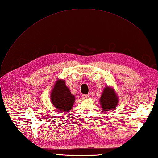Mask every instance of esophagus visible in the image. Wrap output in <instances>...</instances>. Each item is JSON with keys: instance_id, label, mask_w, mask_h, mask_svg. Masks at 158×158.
<instances>
[{"instance_id": "34e87169", "label": "esophagus", "mask_w": 158, "mask_h": 158, "mask_svg": "<svg viewBox=\"0 0 158 158\" xmlns=\"http://www.w3.org/2000/svg\"><path fill=\"white\" fill-rule=\"evenodd\" d=\"M89 95H88V94H84V95H83L82 96V99H88V98H89Z\"/></svg>"}]
</instances>
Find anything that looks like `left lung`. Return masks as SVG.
<instances>
[{
	"label": "left lung",
	"instance_id": "obj_1",
	"mask_svg": "<svg viewBox=\"0 0 158 158\" xmlns=\"http://www.w3.org/2000/svg\"><path fill=\"white\" fill-rule=\"evenodd\" d=\"M118 102V97L114 89L106 87L100 98V103L104 111H109L114 110Z\"/></svg>",
	"mask_w": 158,
	"mask_h": 158
}]
</instances>
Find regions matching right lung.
<instances>
[{
	"label": "right lung",
	"instance_id": "add662e5",
	"mask_svg": "<svg viewBox=\"0 0 158 158\" xmlns=\"http://www.w3.org/2000/svg\"><path fill=\"white\" fill-rule=\"evenodd\" d=\"M51 100L57 110L67 112L73 107L75 98L66 87L64 81L58 80L51 92Z\"/></svg>",
	"mask_w": 158,
	"mask_h": 158
}]
</instances>
